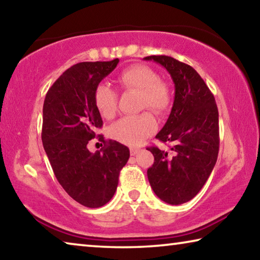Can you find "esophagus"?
<instances>
[{"label": "esophagus", "mask_w": 260, "mask_h": 260, "mask_svg": "<svg viewBox=\"0 0 260 260\" xmlns=\"http://www.w3.org/2000/svg\"><path fill=\"white\" fill-rule=\"evenodd\" d=\"M139 152H140V149H139V148H134V147L131 148V155H132V156L138 155Z\"/></svg>", "instance_id": "obj_1"}]
</instances>
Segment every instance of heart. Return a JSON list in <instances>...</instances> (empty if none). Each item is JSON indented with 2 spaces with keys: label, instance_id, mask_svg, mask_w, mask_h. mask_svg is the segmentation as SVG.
I'll return each instance as SVG.
<instances>
[{
  "label": "heart",
  "instance_id": "heart-1",
  "mask_svg": "<svg viewBox=\"0 0 260 260\" xmlns=\"http://www.w3.org/2000/svg\"><path fill=\"white\" fill-rule=\"evenodd\" d=\"M124 90L140 93V108L150 109L157 114H165L172 105V91L167 83L159 80L158 74L144 65H133L125 69L117 78ZM95 105L101 116L112 118L117 111L118 94L105 82L98 85L94 93ZM157 122L150 112L124 117L110 128L111 138L128 146H139L156 131Z\"/></svg>",
  "mask_w": 260,
  "mask_h": 260
}]
</instances>
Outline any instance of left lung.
I'll list each match as a JSON object with an SVG mask.
<instances>
[{"label":"left lung","mask_w":260,"mask_h":260,"mask_svg":"<svg viewBox=\"0 0 260 260\" xmlns=\"http://www.w3.org/2000/svg\"><path fill=\"white\" fill-rule=\"evenodd\" d=\"M164 67L174 82L170 117L156 138L172 143L171 155L157 147L147 148L155 157L148 169L153 192L171 205L193 199L204 186L219 152V113L213 94L190 65L170 56H148Z\"/></svg>","instance_id":"1"}]
</instances>
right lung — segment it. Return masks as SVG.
I'll return each mask as SVG.
<instances>
[{
    "label": "right lung",
    "mask_w": 260,
    "mask_h": 260,
    "mask_svg": "<svg viewBox=\"0 0 260 260\" xmlns=\"http://www.w3.org/2000/svg\"><path fill=\"white\" fill-rule=\"evenodd\" d=\"M119 59L82 61L68 69L46 95L42 116V143L56 179L74 201L87 208H101L116 192L120 170L129 149L105 141L95 153L87 144L103 125L94 93Z\"/></svg>",
    "instance_id": "add662e5"
}]
</instances>
